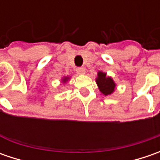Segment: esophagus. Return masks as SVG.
<instances>
[{"mask_svg": "<svg viewBox=\"0 0 160 160\" xmlns=\"http://www.w3.org/2000/svg\"><path fill=\"white\" fill-rule=\"evenodd\" d=\"M77 73L78 75H84L85 69L83 68H77Z\"/></svg>", "mask_w": 160, "mask_h": 160, "instance_id": "34e87169", "label": "esophagus"}]
</instances>
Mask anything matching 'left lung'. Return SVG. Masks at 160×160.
<instances>
[{"mask_svg": "<svg viewBox=\"0 0 160 160\" xmlns=\"http://www.w3.org/2000/svg\"><path fill=\"white\" fill-rule=\"evenodd\" d=\"M95 81L100 92L104 96L112 94L115 90L117 89V84L113 80V78L111 77H108L105 72L99 71Z\"/></svg>", "mask_w": 160, "mask_h": 160, "instance_id": "left-lung-1", "label": "left lung"}]
</instances>
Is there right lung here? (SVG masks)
Segmentation results:
<instances>
[{"instance_id":"add662e5","label":"right lung","mask_w":160,"mask_h":160,"mask_svg":"<svg viewBox=\"0 0 160 160\" xmlns=\"http://www.w3.org/2000/svg\"><path fill=\"white\" fill-rule=\"evenodd\" d=\"M70 80V77H63L61 78V83L65 84V83H67L68 81Z\"/></svg>"}]
</instances>
